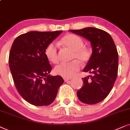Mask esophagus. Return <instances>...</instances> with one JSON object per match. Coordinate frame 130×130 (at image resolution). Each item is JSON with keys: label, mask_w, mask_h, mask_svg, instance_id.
I'll return each instance as SVG.
<instances>
[{"label": "esophagus", "mask_w": 130, "mask_h": 130, "mask_svg": "<svg viewBox=\"0 0 130 130\" xmlns=\"http://www.w3.org/2000/svg\"><path fill=\"white\" fill-rule=\"evenodd\" d=\"M71 79V78H65V77L63 78L64 81H65V82H67V81H68L69 80H70Z\"/></svg>", "instance_id": "obj_1"}]
</instances>
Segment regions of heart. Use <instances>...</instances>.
Segmentation results:
<instances>
[{"instance_id":"obj_1","label":"heart","mask_w":130,"mask_h":130,"mask_svg":"<svg viewBox=\"0 0 130 130\" xmlns=\"http://www.w3.org/2000/svg\"><path fill=\"white\" fill-rule=\"evenodd\" d=\"M64 46L72 50V59L75 60L70 62H61L55 68V73L65 78H70L80 69V63L87 62L90 58V52L84 46V42L81 37L75 34H68L61 40ZM45 54L52 63L58 62V53L56 45L54 43L49 44L46 47Z\"/></svg>"}]
</instances>
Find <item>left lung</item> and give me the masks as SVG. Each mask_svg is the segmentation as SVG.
Wrapping results in <instances>:
<instances>
[{"label":"left lung","instance_id":"8db88e82","mask_svg":"<svg viewBox=\"0 0 130 130\" xmlns=\"http://www.w3.org/2000/svg\"><path fill=\"white\" fill-rule=\"evenodd\" d=\"M71 32L90 41L92 55L83 70L91 75L83 78V87L77 94L83 103L96 104L104 100L113 87L118 70V54L114 41L108 32L87 27Z\"/></svg>","mask_w":130,"mask_h":130}]
</instances>
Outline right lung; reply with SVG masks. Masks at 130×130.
I'll return each instance as SVG.
<instances>
[{
	"label": "right lung",
	"instance_id": "obj_1",
	"mask_svg": "<svg viewBox=\"0 0 130 130\" xmlns=\"http://www.w3.org/2000/svg\"><path fill=\"white\" fill-rule=\"evenodd\" d=\"M62 31H30L17 37L9 56V65L17 90L27 102L47 106L56 98L64 81L52 76V67L45 54L46 47Z\"/></svg>",
	"mask_w": 130,
	"mask_h": 130
}]
</instances>
